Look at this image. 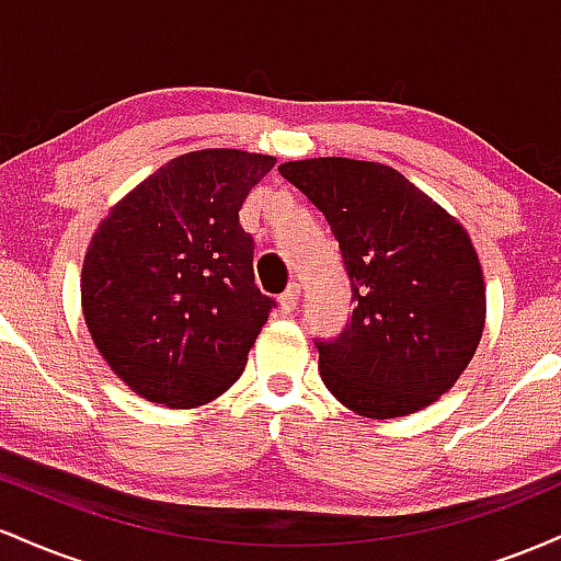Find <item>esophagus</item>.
I'll list each match as a JSON object with an SVG mask.
<instances>
[{
    "instance_id": "34e87169",
    "label": "esophagus",
    "mask_w": 561,
    "mask_h": 561,
    "mask_svg": "<svg viewBox=\"0 0 561 561\" xmlns=\"http://www.w3.org/2000/svg\"><path fill=\"white\" fill-rule=\"evenodd\" d=\"M298 298H300V285H289L285 293L279 295L282 313H293L295 306H298Z\"/></svg>"
}]
</instances>
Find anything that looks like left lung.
<instances>
[{
  "instance_id": "8db88e82",
  "label": "left lung",
  "mask_w": 561,
  "mask_h": 561,
  "mask_svg": "<svg viewBox=\"0 0 561 561\" xmlns=\"http://www.w3.org/2000/svg\"><path fill=\"white\" fill-rule=\"evenodd\" d=\"M279 173L324 214L351 279L345 330L317 340L327 390L371 420L435 403L485 327V282L465 227L390 165L311 158Z\"/></svg>"
}]
</instances>
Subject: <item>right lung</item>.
Here are the masks:
<instances>
[{
	"label": "right lung",
	"instance_id": "add662e5",
	"mask_svg": "<svg viewBox=\"0 0 561 561\" xmlns=\"http://www.w3.org/2000/svg\"><path fill=\"white\" fill-rule=\"evenodd\" d=\"M276 158H173L107 214L89 242L81 308L96 351L137 396L192 409L227 392L276 306L255 287L240 208Z\"/></svg>",
	"mask_w": 561,
	"mask_h": 561
}]
</instances>
